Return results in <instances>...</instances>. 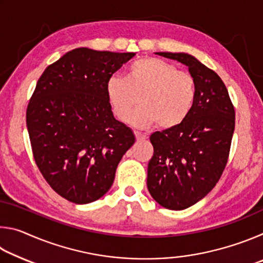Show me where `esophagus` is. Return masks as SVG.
<instances>
[{
    "mask_svg": "<svg viewBox=\"0 0 263 263\" xmlns=\"http://www.w3.org/2000/svg\"><path fill=\"white\" fill-rule=\"evenodd\" d=\"M135 136H136V138L137 139H145L146 137V133H141V132H139V131H135Z\"/></svg>",
    "mask_w": 263,
    "mask_h": 263,
    "instance_id": "esophagus-1",
    "label": "esophagus"
}]
</instances>
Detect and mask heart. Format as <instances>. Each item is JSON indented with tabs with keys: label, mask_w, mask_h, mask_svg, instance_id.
I'll return each instance as SVG.
<instances>
[{
	"label": "heart",
	"mask_w": 263,
	"mask_h": 263,
	"mask_svg": "<svg viewBox=\"0 0 263 263\" xmlns=\"http://www.w3.org/2000/svg\"><path fill=\"white\" fill-rule=\"evenodd\" d=\"M106 97L116 118L138 127L158 123L161 128L181 125L193 110L196 83L189 73L158 58H142L130 66L126 78L112 75L105 86Z\"/></svg>",
	"instance_id": "obj_1"
}]
</instances>
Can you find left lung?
Wrapping results in <instances>:
<instances>
[{
  "label": "left lung",
  "instance_id": "1",
  "mask_svg": "<svg viewBox=\"0 0 263 263\" xmlns=\"http://www.w3.org/2000/svg\"><path fill=\"white\" fill-rule=\"evenodd\" d=\"M157 54L185 65L196 83L193 110L181 125L149 137L147 188L160 205L183 210L215 188L229 160L235 111L222 80L185 53Z\"/></svg>",
  "mask_w": 263,
  "mask_h": 263
}]
</instances>
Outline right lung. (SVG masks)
Here are the masks:
<instances>
[{"label": "right lung", "instance_id": "add662e5", "mask_svg": "<svg viewBox=\"0 0 263 263\" xmlns=\"http://www.w3.org/2000/svg\"><path fill=\"white\" fill-rule=\"evenodd\" d=\"M135 53L75 48L44 70L26 109L35 164L51 188L75 204L101 198L114 183L135 135L114 117L108 80Z\"/></svg>", "mask_w": 263, "mask_h": 263}]
</instances>
